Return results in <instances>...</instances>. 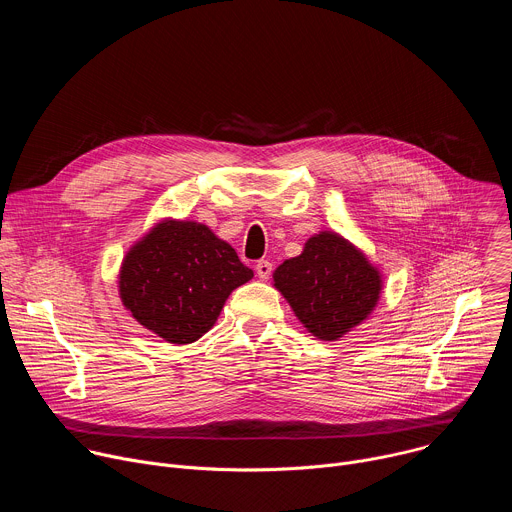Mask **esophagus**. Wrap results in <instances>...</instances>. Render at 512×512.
I'll list each match as a JSON object with an SVG mask.
<instances>
[{
  "label": "esophagus",
  "mask_w": 512,
  "mask_h": 512,
  "mask_svg": "<svg viewBox=\"0 0 512 512\" xmlns=\"http://www.w3.org/2000/svg\"><path fill=\"white\" fill-rule=\"evenodd\" d=\"M255 271H257V275H259V279H269V275H271V271H273V265H271L269 261L261 259V261H257Z\"/></svg>",
  "instance_id": "1"
}]
</instances>
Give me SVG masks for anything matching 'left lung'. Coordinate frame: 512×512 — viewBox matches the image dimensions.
<instances>
[{
	"mask_svg": "<svg viewBox=\"0 0 512 512\" xmlns=\"http://www.w3.org/2000/svg\"><path fill=\"white\" fill-rule=\"evenodd\" d=\"M273 285L312 336L338 340L371 316L383 279L358 247L322 231L306 241L302 255L275 269Z\"/></svg>",
	"mask_w": 512,
	"mask_h": 512,
	"instance_id": "1",
	"label": "left lung"
}]
</instances>
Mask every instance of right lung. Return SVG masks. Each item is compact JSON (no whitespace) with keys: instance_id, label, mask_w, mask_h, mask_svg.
<instances>
[{"instance_id":"right-lung-1","label":"right lung","mask_w":512,"mask_h":512,"mask_svg":"<svg viewBox=\"0 0 512 512\" xmlns=\"http://www.w3.org/2000/svg\"><path fill=\"white\" fill-rule=\"evenodd\" d=\"M251 277L253 269L206 225L166 218L123 257L119 298L143 328L172 344H190Z\"/></svg>"}]
</instances>
